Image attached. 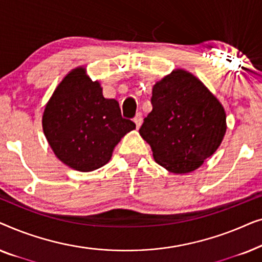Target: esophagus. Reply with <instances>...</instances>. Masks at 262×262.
<instances>
[{
	"label": "esophagus",
	"mask_w": 262,
	"mask_h": 262,
	"mask_svg": "<svg viewBox=\"0 0 262 262\" xmlns=\"http://www.w3.org/2000/svg\"><path fill=\"white\" fill-rule=\"evenodd\" d=\"M134 121H135V124H136V126H137V128L141 127V125H142V123H143V116H142V113H137V114H136Z\"/></svg>",
	"instance_id": "34e87169"
}]
</instances>
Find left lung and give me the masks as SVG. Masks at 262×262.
I'll return each instance as SVG.
<instances>
[{
    "label": "left lung",
    "mask_w": 262,
    "mask_h": 262,
    "mask_svg": "<svg viewBox=\"0 0 262 262\" xmlns=\"http://www.w3.org/2000/svg\"><path fill=\"white\" fill-rule=\"evenodd\" d=\"M151 105L139 135L151 146L156 162L170 173L195 170L223 141V106L188 71L177 69L156 82Z\"/></svg>",
    "instance_id": "8db88e82"
}]
</instances>
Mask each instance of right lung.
<instances>
[{
	"instance_id": "1",
	"label": "right lung",
	"mask_w": 262,
	"mask_h": 262,
	"mask_svg": "<svg viewBox=\"0 0 262 262\" xmlns=\"http://www.w3.org/2000/svg\"><path fill=\"white\" fill-rule=\"evenodd\" d=\"M136 124L121 117L119 102L106 99L83 67L71 70L53 92L42 114V130L55 155L78 171L101 168Z\"/></svg>"
}]
</instances>
